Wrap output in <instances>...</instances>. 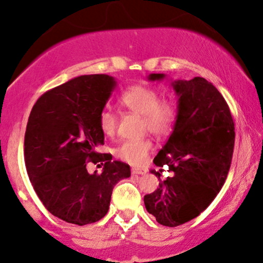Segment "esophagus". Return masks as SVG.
Instances as JSON below:
<instances>
[{
  "instance_id": "1",
  "label": "esophagus",
  "mask_w": 263,
  "mask_h": 263,
  "mask_svg": "<svg viewBox=\"0 0 263 263\" xmlns=\"http://www.w3.org/2000/svg\"><path fill=\"white\" fill-rule=\"evenodd\" d=\"M144 173H146V171L138 170V168H134V170H132V174H144Z\"/></svg>"
}]
</instances>
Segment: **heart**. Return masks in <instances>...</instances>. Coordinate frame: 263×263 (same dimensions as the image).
Returning <instances> with one entry per match:
<instances>
[{
	"mask_svg": "<svg viewBox=\"0 0 263 263\" xmlns=\"http://www.w3.org/2000/svg\"><path fill=\"white\" fill-rule=\"evenodd\" d=\"M122 105L128 111L142 117L143 129L156 136H163L173 128L177 119V105L172 99L159 100L156 89L144 85L128 87L121 96ZM100 127L105 135L112 136L116 132L117 117L110 108L100 114ZM149 140H134L123 142L116 151L117 157L132 165H142L152 151Z\"/></svg>",
	"mask_w": 263,
	"mask_h": 263,
	"instance_id": "heart-1",
	"label": "heart"
}]
</instances>
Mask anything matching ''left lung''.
<instances>
[{
  "mask_svg": "<svg viewBox=\"0 0 263 263\" xmlns=\"http://www.w3.org/2000/svg\"><path fill=\"white\" fill-rule=\"evenodd\" d=\"M164 74H149L163 80ZM178 96L177 119L167 143L155 157L157 167L172 176L144 195V206L161 225H182L209 206L224 185L230 170L235 125L225 99L204 78L172 83ZM162 172V170H161Z\"/></svg>",
  "mask_w": 263,
  "mask_h": 263,
  "instance_id": "8db88e82",
  "label": "left lung"
}]
</instances>
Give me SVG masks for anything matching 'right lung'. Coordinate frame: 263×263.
Segmentation results:
<instances>
[{"mask_svg": "<svg viewBox=\"0 0 263 263\" xmlns=\"http://www.w3.org/2000/svg\"><path fill=\"white\" fill-rule=\"evenodd\" d=\"M115 87L116 80L106 74L81 75L44 92L29 115L25 135L29 180L47 210L70 224L104 218L114 186L131 176L128 164L98 152L105 138L100 114ZM89 161L104 165L102 173L90 175Z\"/></svg>", "mask_w": 263, "mask_h": 263, "instance_id": "add662e5", "label": "right lung"}]
</instances>
